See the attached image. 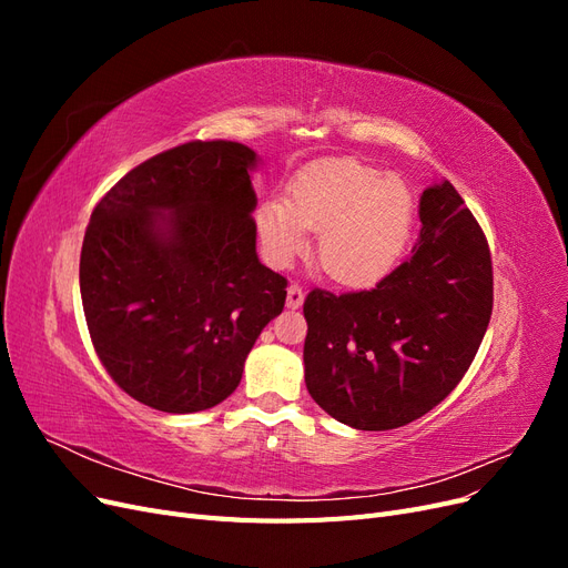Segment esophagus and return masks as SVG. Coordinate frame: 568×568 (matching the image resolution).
<instances>
[{"instance_id": "1", "label": "esophagus", "mask_w": 568, "mask_h": 568, "mask_svg": "<svg viewBox=\"0 0 568 568\" xmlns=\"http://www.w3.org/2000/svg\"><path fill=\"white\" fill-rule=\"evenodd\" d=\"M303 301H305L303 288L298 284H291L288 291H286V307H291V311H298Z\"/></svg>"}]
</instances>
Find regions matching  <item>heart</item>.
I'll list each match as a JSON object with an SVG mask.
<instances>
[{
	"label": "heart",
	"instance_id": "heart-1",
	"mask_svg": "<svg viewBox=\"0 0 568 568\" xmlns=\"http://www.w3.org/2000/svg\"><path fill=\"white\" fill-rule=\"evenodd\" d=\"M417 201L400 178L348 159L305 165L286 196L257 209V232L270 261L284 267L317 236V263L346 286H372L403 261Z\"/></svg>",
	"mask_w": 568,
	"mask_h": 568
}]
</instances>
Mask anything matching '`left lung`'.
I'll return each mask as SVG.
<instances>
[{
    "label": "left lung",
    "mask_w": 568,
    "mask_h": 568,
    "mask_svg": "<svg viewBox=\"0 0 568 568\" xmlns=\"http://www.w3.org/2000/svg\"><path fill=\"white\" fill-rule=\"evenodd\" d=\"M419 220L412 255L376 288H315L303 305L307 393L359 432L405 426L448 398L490 322V251L457 189L428 186Z\"/></svg>",
    "instance_id": "8db88e82"
}]
</instances>
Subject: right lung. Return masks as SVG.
I'll list each match as a JSON object with an SVG mask.
<instances>
[{"label":"right lung","mask_w":568,"mask_h":568,"mask_svg":"<svg viewBox=\"0 0 568 568\" xmlns=\"http://www.w3.org/2000/svg\"><path fill=\"white\" fill-rule=\"evenodd\" d=\"M236 142L159 153L99 201L80 253L84 320L101 365L170 415L215 407L242 382L286 280L257 261L253 170Z\"/></svg>","instance_id":"add662e5"}]
</instances>
